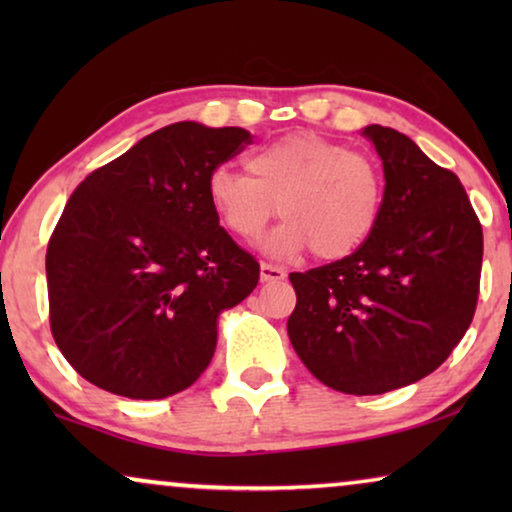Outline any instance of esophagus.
<instances>
[{
	"instance_id": "1",
	"label": "esophagus",
	"mask_w": 512,
	"mask_h": 512,
	"mask_svg": "<svg viewBox=\"0 0 512 512\" xmlns=\"http://www.w3.org/2000/svg\"><path fill=\"white\" fill-rule=\"evenodd\" d=\"M286 272L272 263H261V282H279L284 279Z\"/></svg>"
}]
</instances>
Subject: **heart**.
<instances>
[{
  "mask_svg": "<svg viewBox=\"0 0 512 512\" xmlns=\"http://www.w3.org/2000/svg\"><path fill=\"white\" fill-rule=\"evenodd\" d=\"M247 170L216 167L207 177L214 214L235 237L256 242L270 221H286L272 240L279 254L307 247L338 261L366 242L382 209V174L368 156L314 132H293L249 153Z\"/></svg>",
  "mask_w": 512,
  "mask_h": 512,
  "instance_id": "1",
  "label": "heart"
}]
</instances>
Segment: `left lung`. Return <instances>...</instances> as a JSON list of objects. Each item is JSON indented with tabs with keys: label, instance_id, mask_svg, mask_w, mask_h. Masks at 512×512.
<instances>
[{
	"label": "left lung",
	"instance_id": "left-lung-1",
	"mask_svg": "<svg viewBox=\"0 0 512 512\" xmlns=\"http://www.w3.org/2000/svg\"><path fill=\"white\" fill-rule=\"evenodd\" d=\"M384 167L368 240L340 261L291 272V345L342 394L375 396L433 373L471 326L480 293L482 226L459 177L403 132L363 130Z\"/></svg>",
	"mask_w": 512,
	"mask_h": 512
}]
</instances>
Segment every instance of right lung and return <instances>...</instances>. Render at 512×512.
I'll return each mask as SVG.
<instances>
[{
    "mask_svg": "<svg viewBox=\"0 0 512 512\" xmlns=\"http://www.w3.org/2000/svg\"><path fill=\"white\" fill-rule=\"evenodd\" d=\"M247 144L242 128L172 123L76 186L48 240V314L90 384L151 401L209 366L216 319L261 277L207 198L209 172Z\"/></svg>",
    "mask_w": 512,
    "mask_h": 512,
    "instance_id": "add662e5",
    "label": "right lung"
}]
</instances>
